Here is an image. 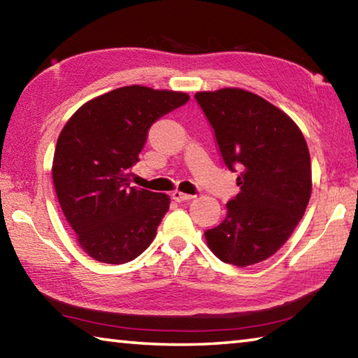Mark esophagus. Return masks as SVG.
Masks as SVG:
<instances>
[{
  "label": "esophagus",
  "mask_w": 358,
  "mask_h": 358,
  "mask_svg": "<svg viewBox=\"0 0 358 358\" xmlns=\"http://www.w3.org/2000/svg\"><path fill=\"white\" fill-rule=\"evenodd\" d=\"M194 196H191V194H185L181 191H173L172 192V199L175 202H185V201H189V199H192Z\"/></svg>",
  "instance_id": "esophagus-1"
}]
</instances>
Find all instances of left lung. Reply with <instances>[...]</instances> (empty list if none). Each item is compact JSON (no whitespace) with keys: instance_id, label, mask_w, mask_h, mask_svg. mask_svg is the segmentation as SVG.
<instances>
[{"instance_id":"1","label":"left lung","mask_w":358,"mask_h":358,"mask_svg":"<svg viewBox=\"0 0 358 358\" xmlns=\"http://www.w3.org/2000/svg\"><path fill=\"white\" fill-rule=\"evenodd\" d=\"M215 132L229 171L240 172V192L227 215L205 230L208 248L226 264L248 266L280 250L311 197V159L292 120L260 96L222 88L194 96Z\"/></svg>"}]
</instances>
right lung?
Returning a JSON list of instances; mask_svg holds the SVG:
<instances>
[{
  "instance_id": "obj_1",
  "label": "right lung",
  "mask_w": 358,
  "mask_h": 358,
  "mask_svg": "<svg viewBox=\"0 0 358 358\" xmlns=\"http://www.w3.org/2000/svg\"><path fill=\"white\" fill-rule=\"evenodd\" d=\"M187 101L186 93L132 85L87 102L66 123L52 177L59 207L90 257L126 264L151 245L171 199L131 186V169L155 121Z\"/></svg>"
}]
</instances>
